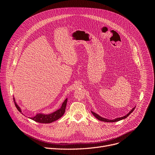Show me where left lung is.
Instances as JSON below:
<instances>
[{"instance_id":"1","label":"left lung","mask_w":155,"mask_h":155,"mask_svg":"<svg viewBox=\"0 0 155 155\" xmlns=\"http://www.w3.org/2000/svg\"><path fill=\"white\" fill-rule=\"evenodd\" d=\"M135 108H136V107H134L133 108H132V109L130 110V111L127 115H126L125 116H124V117H121V118H115V120H108V119H106V118H102V117H100L99 115H97V114H96V113H94V112H91V113L93 114V115H94L97 119H98V120H100V121H105V122H116V121H120V120H123V119L127 118L132 112L134 111Z\"/></svg>"}]
</instances>
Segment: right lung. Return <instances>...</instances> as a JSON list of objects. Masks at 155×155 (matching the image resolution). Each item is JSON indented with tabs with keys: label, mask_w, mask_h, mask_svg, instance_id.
<instances>
[{
	"label": "right lung",
	"mask_w": 155,
	"mask_h": 155,
	"mask_svg": "<svg viewBox=\"0 0 155 155\" xmlns=\"http://www.w3.org/2000/svg\"><path fill=\"white\" fill-rule=\"evenodd\" d=\"M13 100H14V102H15L16 108L18 109V110L19 112L21 113V110L20 107L16 104V103L15 101V98H13ZM67 102H68V99H66L62 103L61 107L59 109H58V110H56V111H55L54 112H53L52 114H48V115H45L43 114H38L34 117H32V118L29 117V118L36 122L40 123H52V122L58 120L61 117H62V116L64 114L65 111L66 105H67Z\"/></svg>",
	"instance_id": "1"
}]
</instances>
